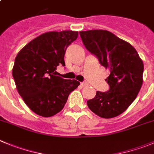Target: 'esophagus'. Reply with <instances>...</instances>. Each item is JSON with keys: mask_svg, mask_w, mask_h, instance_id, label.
Instances as JSON below:
<instances>
[{"mask_svg": "<svg viewBox=\"0 0 154 154\" xmlns=\"http://www.w3.org/2000/svg\"><path fill=\"white\" fill-rule=\"evenodd\" d=\"M81 85L83 87L87 86V85H88V83H87L86 82H81Z\"/></svg>", "mask_w": 154, "mask_h": 154, "instance_id": "esophagus-1", "label": "esophagus"}]
</instances>
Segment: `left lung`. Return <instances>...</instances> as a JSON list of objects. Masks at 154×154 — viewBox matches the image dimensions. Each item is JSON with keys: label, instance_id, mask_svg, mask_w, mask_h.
<instances>
[{"label": "left lung", "instance_id": "8db88e82", "mask_svg": "<svg viewBox=\"0 0 154 154\" xmlns=\"http://www.w3.org/2000/svg\"><path fill=\"white\" fill-rule=\"evenodd\" d=\"M79 34L87 50L111 72L105 79L108 91H97L95 97L87 101V105L101 118L118 116L131 105L140 90L143 61L131 45L109 31L93 29L81 31Z\"/></svg>", "mask_w": 154, "mask_h": 154}]
</instances>
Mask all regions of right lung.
Masks as SVG:
<instances>
[{
	"instance_id": "obj_1",
	"label": "right lung",
	"mask_w": 154,
	"mask_h": 154,
	"mask_svg": "<svg viewBox=\"0 0 154 154\" xmlns=\"http://www.w3.org/2000/svg\"><path fill=\"white\" fill-rule=\"evenodd\" d=\"M77 37L75 31L48 32L29 42L15 58L12 74L17 89L36 115L51 117L60 112L80 85L56 75V67L66 66V49Z\"/></svg>"
}]
</instances>
